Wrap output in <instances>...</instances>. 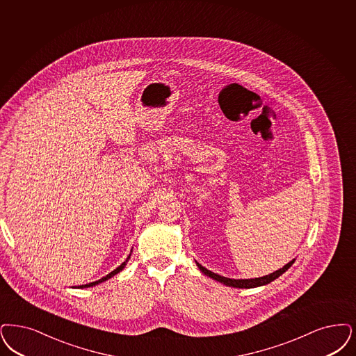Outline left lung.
I'll use <instances>...</instances> for the list:
<instances>
[{
	"label": "left lung",
	"mask_w": 356,
	"mask_h": 356,
	"mask_svg": "<svg viewBox=\"0 0 356 356\" xmlns=\"http://www.w3.org/2000/svg\"><path fill=\"white\" fill-rule=\"evenodd\" d=\"M296 258L291 259L289 264H286L284 268L278 269V270L270 273L268 275H264V277H258V278H250V280H234V278H227V277H222L220 274H216L213 271L208 270L207 268L201 266L199 262L196 261V265L199 268L201 273H204L207 277L209 278H213L214 281L217 282H221V284L229 286V287H237V289H253V287H259V286H264V284H270L274 280H277L280 275H282L284 271L287 270L293 264H294Z\"/></svg>",
	"instance_id": "obj_1"
}]
</instances>
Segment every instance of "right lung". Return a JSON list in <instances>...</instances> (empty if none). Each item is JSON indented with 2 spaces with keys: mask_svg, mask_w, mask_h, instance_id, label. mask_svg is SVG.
I'll use <instances>...</instances> for the list:
<instances>
[{
  "mask_svg": "<svg viewBox=\"0 0 356 356\" xmlns=\"http://www.w3.org/2000/svg\"><path fill=\"white\" fill-rule=\"evenodd\" d=\"M131 253H132V249H131ZM131 253L128 254L127 259L120 265V266H118L115 270L111 271V273H108L106 277H103V278H100L98 281H95V282H90V284H81V286H78V289H85V287H92V286H95V284H102V282H104V281H107V280H110V278H113L114 275H116L118 273H120V271L123 270L124 268H126V265H127L128 259L131 258Z\"/></svg>",
  "mask_w": 356,
  "mask_h": 356,
  "instance_id": "right-lung-1",
  "label": "right lung"
}]
</instances>
